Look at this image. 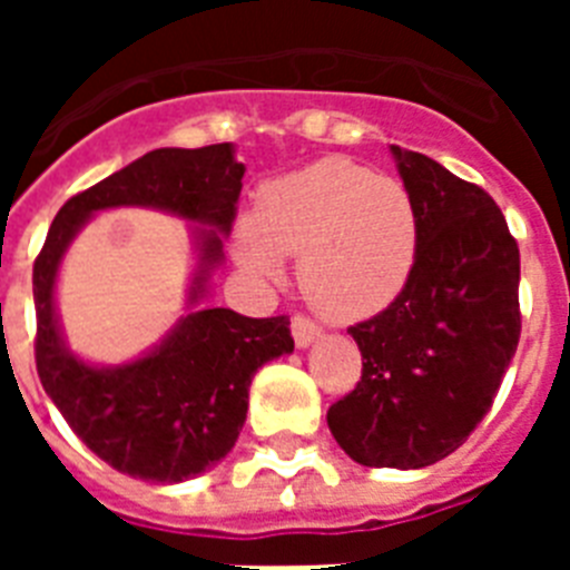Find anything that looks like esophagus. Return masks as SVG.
I'll list each match as a JSON object with an SVG mask.
<instances>
[{
	"label": "esophagus",
	"mask_w": 570,
	"mask_h": 570,
	"mask_svg": "<svg viewBox=\"0 0 570 570\" xmlns=\"http://www.w3.org/2000/svg\"><path fill=\"white\" fill-rule=\"evenodd\" d=\"M291 334H294L296 345H299V347H308L311 342L320 340L322 328H320V325H316L314 320H311V316L294 314V320H291Z\"/></svg>",
	"instance_id": "34e87169"
}]
</instances>
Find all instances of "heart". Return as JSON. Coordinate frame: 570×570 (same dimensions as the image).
Listing matches in <instances>:
<instances>
[{
	"instance_id": "obj_1",
	"label": "heart",
	"mask_w": 570,
	"mask_h": 570,
	"mask_svg": "<svg viewBox=\"0 0 570 570\" xmlns=\"http://www.w3.org/2000/svg\"><path fill=\"white\" fill-rule=\"evenodd\" d=\"M242 265L276 279L282 254L299 256V288L331 320L387 308L414 274L420 210L394 176L322 159L265 188L239 223Z\"/></svg>"
}]
</instances>
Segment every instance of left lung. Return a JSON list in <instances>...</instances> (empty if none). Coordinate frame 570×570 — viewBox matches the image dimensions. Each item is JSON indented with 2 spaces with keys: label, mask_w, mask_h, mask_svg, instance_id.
<instances>
[{
  "label": "left lung",
  "mask_w": 570,
  "mask_h": 570,
  "mask_svg": "<svg viewBox=\"0 0 570 570\" xmlns=\"http://www.w3.org/2000/svg\"><path fill=\"white\" fill-rule=\"evenodd\" d=\"M420 210L414 274L385 311L347 328L362 354L328 428L367 468H425L491 411L520 342V245L500 205L431 156L394 145Z\"/></svg>",
  "instance_id": "1"
}]
</instances>
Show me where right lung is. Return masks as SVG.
<instances>
[{
  "label": "right lung",
  "instance_id": "obj_1",
  "mask_svg": "<svg viewBox=\"0 0 570 570\" xmlns=\"http://www.w3.org/2000/svg\"><path fill=\"white\" fill-rule=\"evenodd\" d=\"M245 165L228 142L205 148H159L128 168L70 196L33 262L37 371L70 431L116 471L148 482H183L205 473L234 448L256 367L294 351L291 320H250L228 308H205L156 347L122 367H90L70 356L53 314V279L68 242L94 210L154 205L210 225L203 234V294L210 265L223 256L219 230L236 219Z\"/></svg>",
  "mask_w": 570,
  "mask_h": 570
}]
</instances>
